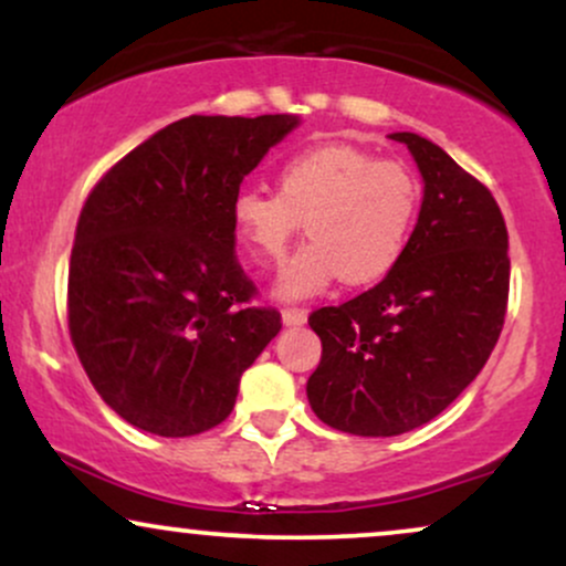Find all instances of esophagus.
I'll return each mask as SVG.
<instances>
[{"instance_id": "esophagus-1", "label": "esophagus", "mask_w": 566, "mask_h": 566, "mask_svg": "<svg viewBox=\"0 0 566 566\" xmlns=\"http://www.w3.org/2000/svg\"><path fill=\"white\" fill-rule=\"evenodd\" d=\"M308 319V311L303 308H284L282 311V324L284 327H301Z\"/></svg>"}]
</instances>
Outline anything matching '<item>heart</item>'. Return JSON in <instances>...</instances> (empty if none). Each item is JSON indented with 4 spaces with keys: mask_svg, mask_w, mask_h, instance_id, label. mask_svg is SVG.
Wrapping results in <instances>:
<instances>
[{
    "mask_svg": "<svg viewBox=\"0 0 566 566\" xmlns=\"http://www.w3.org/2000/svg\"><path fill=\"white\" fill-rule=\"evenodd\" d=\"M420 210L418 178L401 161L375 159L354 146H314L276 170V193L242 188L231 199V229L250 261L276 265L301 223L308 244L279 271L284 301L319 295L343 282H380L405 255Z\"/></svg>",
    "mask_w": 566,
    "mask_h": 566,
    "instance_id": "b5f03b06",
    "label": "heart"
}]
</instances>
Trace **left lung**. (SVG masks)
Returning a JSON list of instances; mask_svg holds the SVG:
<instances>
[{
  "label": "left lung",
  "instance_id": "obj_1",
  "mask_svg": "<svg viewBox=\"0 0 566 566\" xmlns=\"http://www.w3.org/2000/svg\"><path fill=\"white\" fill-rule=\"evenodd\" d=\"M388 138L423 178L405 255L373 290L308 316L322 340L308 405L356 437H399L450 407L490 359L509 303V231L492 193L437 143Z\"/></svg>",
  "mask_w": 566,
  "mask_h": 566
}]
</instances>
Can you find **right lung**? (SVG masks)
Returning a JSON list of instances; mask_svg holds the SVG:
<instances>
[{
	"instance_id": "1",
	"label": "right lung",
	"mask_w": 566,
	"mask_h": 566,
	"mask_svg": "<svg viewBox=\"0 0 566 566\" xmlns=\"http://www.w3.org/2000/svg\"><path fill=\"white\" fill-rule=\"evenodd\" d=\"M295 114L172 122L119 159L76 223L69 329L101 399L157 437L223 423L282 329L233 258L231 199Z\"/></svg>"
}]
</instances>
